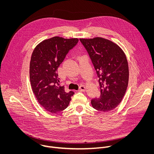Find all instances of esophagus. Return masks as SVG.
Returning a JSON list of instances; mask_svg holds the SVG:
<instances>
[{"label": "esophagus", "mask_w": 154, "mask_h": 154, "mask_svg": "<svg viewBox=\"0 0 154 154\" xmlns=\"http://www.w3.org/2000/svg\"><path fill=\"white\" fill-rule=\"evenodd\" d=\"M85 90H86L85 86L84 85H81V86L79 87V91H85Z\"/></svg>", "instance_id": "34e87169"}]
</instances>
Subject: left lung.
<instances>
[{"instance_id": "1", "label": "left lung", "mask_w": 154, "mask_h": 154, "mask_svg": "<svg viewBox=\"0 0 154 154\" xmlns=\"http://www.w3.org/2000/svg\"><path fill=\"white\" fill-rule=\"evenodd\" d=\"M96 71L100 89L98 98L91 99L97 110L106 112L121 103L128 82V66L122 50L114 42L102 38L80 39Z\"/></svg>"}]
</instances>
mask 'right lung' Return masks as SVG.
Returning <instances> with one entry per match:
<instances>
[{
	"label": "right lung",
	"mask_w": 154,
	"mask_h": 154,
	"mask_svg": "<svg viewBox=\"0 0 154 154\" xmlns=\"http://www.w3.org/2000/svg\"><path fill=\"white\" fill-rule=\"evenodd\" d=\"M77 38L55 36L40 42L34 49L30 63V80L39 103L50 113H57L69 105L74 92H65L60 86L57 69Z\"/></svg>",
	"instance_id": "1"
}]
</instances>
